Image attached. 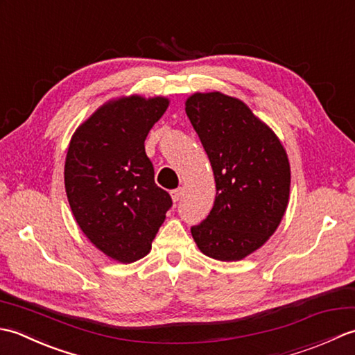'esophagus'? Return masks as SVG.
Instances as JSON below:
<instances>
[{
  "mask_svg": "<svg viewBox=\"0 0 355 355\" xmlns=\"http://www.w3.org/2000/svg\"><path fill=\"white\" fill-rule=\"evenodd\" d=\"M171 197H172V201H173V202H177L180 198L183 197V187H178V189L172 191V192H171Z\"/></svg>",
  "mask_w": 355,
  "mask_h": 355,
  "instance_id": "34e87169",
  "label": "esophagus"
}]
</instances>
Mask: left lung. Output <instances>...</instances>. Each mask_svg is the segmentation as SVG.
Instances as JSON below:
<instances>
[{"mask_svg":"<svg viewBox=\"0 0 355 355\" xmlns=\"http://www.w3.org/2000/svg\"><path fill=\"white\" fill-rule=\"evenodd\" d=\"M186 114L212 164L216 197L205 221L191 229L209 258L241 261L267 243L290 200L286 150L247 105L220 92L193 93Z\"/></svg>","mask_w":355,"mask_h":355,"instance_id":"left-lung-1","label":"left lung"}]
</instances>
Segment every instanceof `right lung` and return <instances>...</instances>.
Segmentation results:
<instances>
[{
  "mask_svg": "<svg viewBox=\"0 0 355 355\" xmlns=\"http://www.w3.org/2000/svg\"><path fill=\"white\" fill-rule=\"evenodd\" d=\"M168 107L162 96L111 99L70 140L64 178L73 216L89 243L117 262L149 253L172 206L145 153L146 135Z\"/></svg>",
  "mask_w": 355,
  "mask_h": 355,
  "instance_id": "obj_1",
  "label": "right lung"
}]
</instances>
